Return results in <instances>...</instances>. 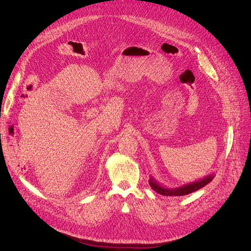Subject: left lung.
Returning <instances> with one entry per match:
<instances>
[{
  "label": "left lung",
  "instance_id": "obj_1",
  "mask_svg": "<svg viewBox=\"0 0 251 251\" xmlns=\"http://www.w3.org/2000/svg\"><path fill=\"white\" fill-rule=\"evenodd\" d=\"M215 175H208V176L204 177L200 180H197L194 182H191V183H187L185 185H182L176 188H169L165 187L161 184H159L158 182L153 178L151 177L149 180V183L151 185V187L154 189V191L158 194H160L162 196H172V197H179V196H185L191 193H194L198 189L204 187L205 185H207L209 182H211V180L214 179Z\"/></svg>",
  "mask_w": 251,
  "mask_h": 251
}]
</instances>
